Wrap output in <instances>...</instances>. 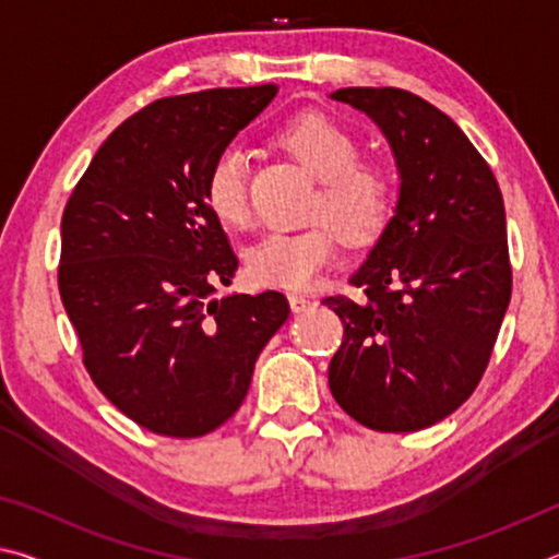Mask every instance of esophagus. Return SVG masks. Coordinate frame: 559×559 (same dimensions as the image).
Returning a JSON list of instances; mask_svg holds the SVG:
<instances>
[{
  "mask_svg": "<svg viewBox=\"0 0 559 559\" xmlns=\"http://www.w3.org/2000/svg\"><path fill=\"white\" fill-rule=\"evenodd\" d=\"M288 302H290L293 313H306V310L313 306V300H310L308 296H300V293H290Z\"/></svg>",
  "mask_w": 559,
  "mask_h": 559,
  "instance_id": "obj_1",
  "label": "esophagus"
}]
</instances>
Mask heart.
Segmentation results:
<instances>
[{
  "mask_svg": "<svg viewBox=\"0 0 559 559\" xmlns=\"http://www.w3.org/2000/svg\"><path fill=\"white\" fill-rule=\"evenodd\" d=\"M298 163L316 175L320 194L316 216L320 222L300 231H266L243 253L246 276L257 286L302 290L313 286L335 259L341 234L347 241H370L390 219L394 185L392 175L377 163H359V143L353 132L323 112H306L281 132ZM206 202L216 219L231 226L249 222V159L243 147L226 145L206 173Z\"/></svg>",
  "mask_w": 559,
  "mask_h": 559,
  "instance_id": "heart-1",
  "label": "heart"
}]
</instances>
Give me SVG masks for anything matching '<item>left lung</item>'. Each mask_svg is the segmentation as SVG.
<instances>
[{
	"mask_svg": "<svg viewBox=\"0 0 559 559\" xmlns=\"http://www.w3.org/2000/svg\"><path fill=\"white\" fill-rule=\"evenodd\" d=\"M365 112L400 175L392 219L349 283L325 298L345 325L330 392L374 431H419L456 412L493 353L510 302L506 206L493 173L447 112L402 88L330 93Z\"/></svg>",
	"mask_w": 559,
	"mask_h": 559,
	"instance_id": "left-lung-1",
	"label": "left lung"
}]
</instances>
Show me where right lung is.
<instances>
[{
    "mask_svg": "<svg viewBox=\"0 0 559 559\" xmlns=\"http://www.w3.org/2000/svg\"><path fill=\"white\" fill-rule=\"evenodd\" d=\"M278 86L150 103L110 132L61 219L59 290L83 365L118 409L163 437H204L239 409L290 306L229 293L234 257L206 202L214 157Z\"/></svg>",
    "mask_w": 559,
    "mask_h": 559,
    "instance_id": "1",
    "label": "right lung"
}]
</instances>
